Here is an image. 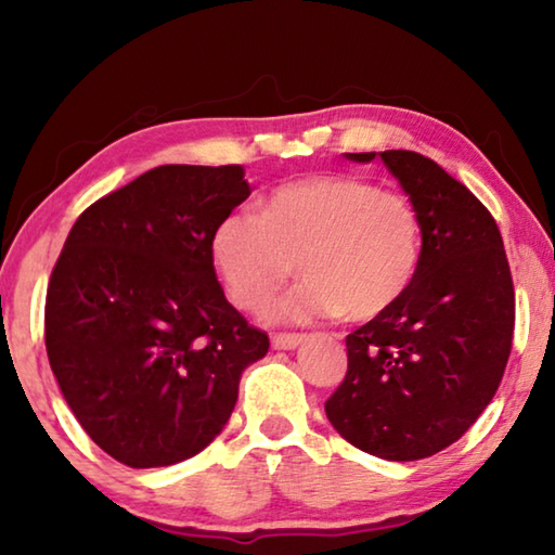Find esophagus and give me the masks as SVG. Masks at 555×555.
<instances>
[{"label":"esophagus","instance_id":"esophagus-1","mask_svg":"<svg viewBox=\"0 0 555 555\" xmlns=\"http://www.w3.org/2000/svg\"><path fill=\"white\" fill-rule=\"evenodd\" d=\"M300 343H304V335L296 333H279L271 337V347H274V350H296Z\"/></svg>","mask_w":555,"mask_h":555}]
</instances>
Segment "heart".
I'll use <instances>...</instances> for the list:
<instances>
[{
    "mask_svg": "<svg viewBox=\"0 0 555 555\" xmlns=\"http://www.w3.org/2000/svg\"><path fill=\"white\" fill-rule=\"evenodd\" d=\"M212 264L232 300L264 308L298 271L304 281L271 308L279 323L343 315L370 321L411 288L421 264V220L399 193L354 176H311L237 210L210 237Z\"/></svg>",
    "mask_w": 555,
    "mask_h": 555,
    "instance_id": "obj_1",
    "label": "heart"
}]
</instances>
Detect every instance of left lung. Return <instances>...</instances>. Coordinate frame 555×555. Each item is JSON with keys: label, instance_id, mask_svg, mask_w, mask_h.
<instances>
[{"label": "left lung", "instance_id": "1", "mask_svg": "<svg viewBox=\"0 0 555 555\" xmlns=\"http://www.w3.org/2000/svg\"><path fill=\"white\" fill-rule=\"evenodd\" d=\"M379 156L421 220V264L399 304L345 337L347 374L325 413L347 443L409 463L455 443L492 401L514 286L500 228L463 183L416 152Z\"/></svg>", "mask_w": 555, "mask_h": 555}]
</instances>
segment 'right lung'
Masks as SVG:
<instances>
[{
    "label": "right lung",
    "instance_id": "obj_1",
    "mask_svg": "<svg viewBox=\"0 0 555 555\" xmlns=\"http://www.w3.org/2000/svg\"><path fill=\"white\" fill-rule=\"evenodd\" d=\"M242 166L152 168L75 220L46 294V352L86 434L129 467L198 455L269 350L218 284L210 237Z\"/></svg>",
    "mask_w": 555,
    "mask_h": 555
}]
</instances>
